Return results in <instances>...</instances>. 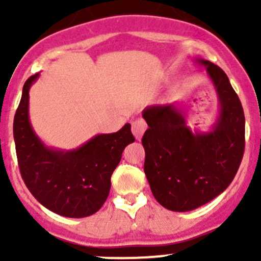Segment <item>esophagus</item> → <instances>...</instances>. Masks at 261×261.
<instances>
[{
	"label": "esophagus",
	"mask_w": 261,
	"mask_h": 261,
	"mask_svg": "<svg viewBox=\"0 0 261 261\" xmlns=\"http://www.w3.org/2000/svg\"><path fill=\"white\" fill-rule=\"evenodd\" d=\"M133 134L134 136L136 138V140H141V138H143L144 133H145L146 130V123L145 121L141 120V118H139V120H135L133 122Z\"/></svg>",
	"instance_id": "obj_1"
}]
</instances>
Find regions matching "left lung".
I'll list each match as a JSON object with an SVG mask.
<instances>
[{
	"instance_id": "1",
	"label": "left lung",
	"mask_w": 261,
	"mask_h": 261,
	"mask_svg": "<svg viewBox=\"0 0 261 261\" xmlns=\"http://www.w3.org/2000/svg\"><path fill=\"white\" fill-rule=\"evenodd\" d=\"M206 67L218 101L220 116L210 133H192L174 105L144 110L149 128L143 136L144 172L152 196L165 208L187 212L208 203L235 178L245 150V116L226 73L213 63Z\"/></svg>"
}]
</instances>
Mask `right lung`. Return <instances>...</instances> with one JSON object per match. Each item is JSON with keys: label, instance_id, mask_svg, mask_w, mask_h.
I'll return each mask as SVG.
<instances>
[{"label": "right lung", "instance_id": "right-lung-1", "mask_svg": "<svg viewBox=\"0 0 261 261\" xmlns=\"http://www.w3.org/2000/svg\"><path fill=\"white\" fill-rule=\"evenodd\" d=\"M39 73L25 82L14 118V139L21 177L34 197L50 211L82 218L103 206L111 188V175L122 151L134 143L131 125L114 134H101L75 150L44 145L29 120V91Z\"/></svg>", "mask_w": 261, "mask_h": 261}]
</instances>
